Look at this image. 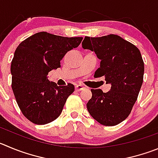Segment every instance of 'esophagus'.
<instances>
[{
    "label": "esophagus",
    "instance_id": "esophagus-1",
    "mask_svg": "<svg viewBox=\"0 0 158 158\" xmlns=\"http://www.w3.org/2000/svg\"><path fill=\"white\" fill-rule=\"evenodd\" d=\"M75 88H76V90L80 91V90H82V89H84V86H82V85H80V84H78V85H76V87Z\"/></svg>",
    "mask_w": 158,
    "mask_h": 158
}]
</instances>
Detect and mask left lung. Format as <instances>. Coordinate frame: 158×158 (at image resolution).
<instances>
[{
	"label": "left lung",
	"instance_id": "obj_1",
	"mask_svg": "<svg viewBox=\"0 0 158 158\" xmlns=\"http://www.w3.org/2000/svg\"><path fill=\"white\" fill-rule=\"evenodd\" d=\"M82 48L94 51L101 60L96 78L104 76L110 91L91 89L92 97L86 104L89 114L106 126H116L130 114L143 81L144 63L140 51L121 36H86Z\"/></svg>",
	"mask_w": 158,
	"mask_h": 158
}]
</instances>
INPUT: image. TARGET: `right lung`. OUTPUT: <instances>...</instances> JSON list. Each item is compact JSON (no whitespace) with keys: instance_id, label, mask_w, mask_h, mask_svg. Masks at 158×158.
<instances>
[{"instance_id":"add662e5","label":"right lung","mask_w":158,"mask_h":158,"mask_svg":"<svg viewBox=\"0 0 158 158\" xmlns=\"http://www.w3.org/2000/svg\"><path fill=\"white\" fill-rule=\"evenodd\" d=\"M82 40L40 32L18 46L11 64V88L19 108L30 122L45 125L61 114L75 87L72 83L58 86L48 80V72L61 67L66 53Z\"/></svg>"}]
</instances>
